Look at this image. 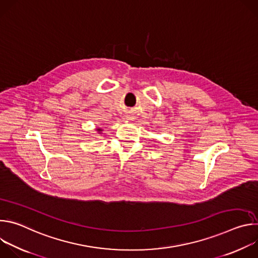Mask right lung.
<instances>
[{
    "label": "right lung",
    "mask_w": 258,
    "mask_h": 258,
    "mask_svg": "<svg viewBox=\"0 0 258 258\" xmlns=\"http://www.w3.org/2000/svg\"><path fill=\"white\" fill-rule=\"evenodd\" d=\"M96 131H97V133H98V134H102V132H103V130H102L101 127H97V128H96Z\"/></svg>",
    "instance_id": "right-lung-1"
}]
</instances>
